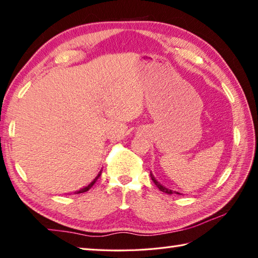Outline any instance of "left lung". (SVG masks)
<instances>
[{
    "label": "left lung",
    "mask_w": 258,
    "mask_h": 258,
    "mask_svg": "<svg viewBox=\"0 0 258 258\" xmlns=\"http://www.w3.org/2000/svg\"><path fill=\"white\" fill-rule=\"evenodd\" d=\"M150 176H151V179L153 180V182H154V184H156L157 185V187H158V188L159 189H160L161 191H163V193H166V194H169V195H171L172 193H176V194H179V193H178V191H172L171 189H169V188H167V187H165V186H162L161 184H160V182H158L157 180H156V178H154L152 175H150Z\"/></svg>",
    "instance_id": "1"
}]
</instances>
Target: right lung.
<instances>
[{
    "mask_svg": "<svg viewBox=\"0 0 258 258\" xmlns=\"http://www.w3.org/2000/svg\"><path fill=\"white\" fill-rule=\"evenodd\" d=\"M100 175H101V171L99 172V174H98V176L95 178V179H93L92 180V182H90V184H89L88 186H86V187H84V188H82V189H80V190H78L77 191V194H80V193H84V191H87V190H89V189H90L91 188V187L93 186V184H95V182L97 181V179H98V178H99L100 177Z\"/></svg>",
    "mask_w": 258,
    "mask_h": 258,
    "instance_id": "obj_1",
    "label": "right lung"
}]
</instances>
